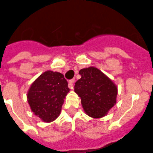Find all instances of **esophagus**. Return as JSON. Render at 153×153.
<instances>
[{"instance_id": "esophagus-1", "label": "esophagus", "mask_w": 153, "mask_h": 153, "mask_svg": "<svg viewBox=\"0 0 153 153\" xmlns=\"http://www.w3.org/2000/svg\"><path fill=\"white\" fill-rule=\"evenodd\" d=\"M74 82H75V79H71L68 81V88H71V89H72L73 88V84Z\"/></svg>"}]
</instances>
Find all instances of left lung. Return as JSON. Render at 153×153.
Returning a JSON list of instances; mask_svg holds the SVG:
<instances>
[{
    "mask_svg": "<svg viewBox=\"0 0 153 153\" xmlns=\"http://www.w3.org/2000/svg\"><path fill=\"white\" fill-rule=\"evenodd\" d=\"M79 74L81 78L75 82V91L81 97L84 110L92 118L105 115L116 102L115 84L94 67L81 69Z\"/></svg>",
    "mask_w": 153,
    "mask_h": 153,
    "instance_id": "obj_1",
    "label": "left lung"
}]
</instances>
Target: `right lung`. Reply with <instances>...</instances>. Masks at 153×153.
Masks as SVG:
<instances>
[{
  "label": "right lung",
  "mask_w": 153,
  "mask_h": 153,
  "mask_svg": "<svg viewBox=\"0 0 153 153\" xmlns=\"http://www.w3.org/2000/svg\"><path fill=\"white\" fill-rule=\"evenodd\" d=\"M68 91V82L62 74L47 71L31 85L27 98L31 111L44 122H51L60 114Z\"/></svg>",
  "instance_id": "obj_1"
}]
</instances>
